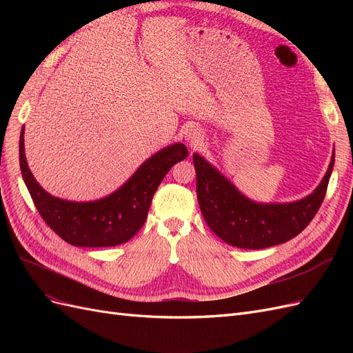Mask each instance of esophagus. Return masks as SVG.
<instances>
[{
	"instance_id": "34e87169",
	"label": "esophagus",
	"mask_w": 353,
	"mask_h": 353,
	"mask_svg": "<svg viewBox=\"0 0 353 353\" xmlns=\"http://www.w3.org/2000/svg\"><path fill=\"white\" fill-rule=\"evenodd\" d=\"M187 137V141L190 143L191 147H197L201 144L203 141V135L199 130H194V128H191V130H188V132L185 134Z\"/></svg>"
}]
</instances>
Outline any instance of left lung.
<instances>
[{"mask_svg": "<svg viewBox=\"0 0 353 353\" xmlns=\"http://www.w3.org/2000/svg\"><path fill=\"white\" fill-rule=\"evenodd\" d=\"M197 175V200L209 228L230 245L265 249L285 243L314 219L327 193L334 153L328 170L312 194L293 203H256L244 197L216 168L193 154Z\"/></svg>", "mask_w": 353, "mask_h": 353, "instance_id": "1", "label": "left lung"}]
</instances>
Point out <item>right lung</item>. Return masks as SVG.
I'll return each instance as SVG.
<instances>
[{"label":"right lung","instance_id":"obj_1","mask_svg":"<svg viewBox=\"0 0 353 353\" xmlns=\"http://www.w3.org/2000/svg\"><path fill=\"white\" fill-rule=\"evenodd\" d=\"M25 128L19 141L20 169L29 194L47 225L66 243L78 248H112L131 240L141 230L157 187L169 169L188 156L184 144L175 143L153 154L110 196L95 201L57 199L32 175L25 156Z\"/></svg>","mask_w":353,"mask_h":353}]
</instances>
